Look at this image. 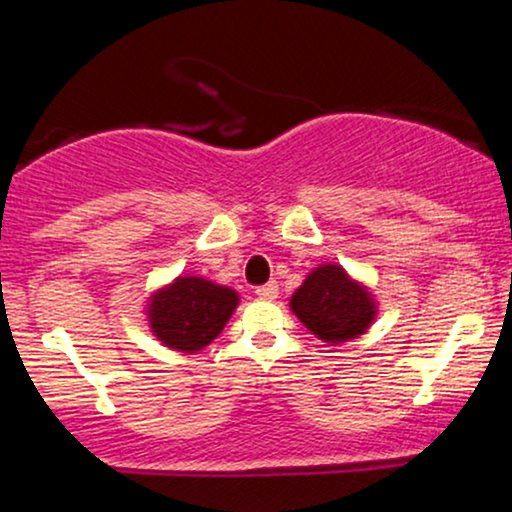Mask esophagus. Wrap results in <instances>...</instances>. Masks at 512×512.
<instances>
[{
  "label": "esophagus",
  "instance_id": "1",
  "mask_svg": "<svg viewBox=\"0 0 512 512\" xmlns=\"http://www.w3.org/2000/svg\"><path fill=\"white\" fill-rule=\"evenodd\" d=\"M255 293H257V296H260V298H264V301H274V298L279 296V284H276V281H269V284L257 286Z\"/></svg>",
  "mask_w": 512,
  "mask_h": 512
}]
</instances>
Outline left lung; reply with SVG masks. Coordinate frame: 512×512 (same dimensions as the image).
Masks as SVG:
<instances>
[{
    "label": "left lung",
    "mask_w": 512,
    "mask_h": 512,
    "mask_svg": "<svg viewBox=\"0 0 512 512\" xmlns=\"http://www.w3.org/2000/svg\"><path fill=\"white\" fill-rule=\"evenodd\" d=\"M293 313L310 332L330 344L349 339L368 330L375 305L363 286L354 284L342 267H317L305 284L293 293Z\"/></svg>",
    "instance_id": "obj_1"
}]
</instances>
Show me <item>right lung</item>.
I'll return each mask as SVG.
<instances>
[{"mask_svg": "<svg viewBox=\"0 0 512 512\" xmlns=\"http://www.w3.org/2000/svg\"><path fill=\"white\" fill-rule=\"evenodd\" d=\"M236 305V291L199 276H180L154 296L149 317L156 337L170 349L199 351L219 337Z\"/></svg>", "mask_w": 512, "mask_h": 512, "instance_id": "add662e5", "label": "right lung"}]
</instances>
